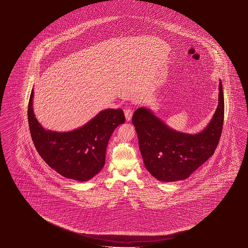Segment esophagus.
<instances>
[{"label": "esophagus", "instance_id": "34e87169", "mask_svg": "<svg viewBox=\"0 0 248 248\" xmlns=\"http://www.w3.org/2000/svg\"><path fill=\"white\" fill-rule=\"evenodd\" d=\"M132 114H133V111H132L130 108H126L125 110H124V115H125L127 121H130V119H131Z\"/></svg>", "mask_w": 248, "mask_h": 248}]
</instances>
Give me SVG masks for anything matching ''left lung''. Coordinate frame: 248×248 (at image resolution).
<instances>
[{
	"instance_id": "obj_1",
	"label": "left lung",
	"mask_w": 248,
	"mask_h": 248,
	"mask_svg": "<svg viewBox=\"0 0 248 248\" xmlns=\"http://www.w3.org/2000/svg\"><path fill=\"white\" fill-rule=\"evenodd\" d=\"M219 104L207 128L191 135L172 130L147 108L132 117L143 163L162 182L187 179L212 156L219 143L224 122V95L219 82Z\"/></svg>"
}]
</instances>
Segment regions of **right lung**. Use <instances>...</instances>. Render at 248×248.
<instances>
[{
    "label": "right lung",
    "mask_w": 248,
    "mask_h": 248,
    "mask_svg": "<svg viewBox=\"0 0 248 248\" xmlns=\"http://www.w3.org/2000/svg\"><path fill=\"white\" fill-rule=\"evenodd\" d=\"M33 90L29 102V129L38 153L48 166L66 178L85 182L106 163V147L114 130L125 122L122 109H107L86 124L68 132L46 130L33 111Z\"/></svg>",
    "instance_id": "add662e5"
}]
</instances>
